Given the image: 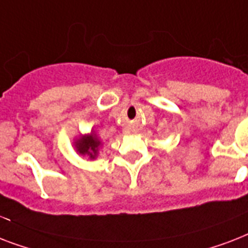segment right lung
<instances>
[{"instance_id":"add662e5","label":"right lung","mask_w":248,"mask_h":248,"mask_svg":"<svg viewBox=\"0 0 248 248\" xmlns=\"http://www.w3.org/2000/svg\"><path fill=\"white\" fill-rule=\"evenodd\" d=\"M73 145H75L76 152L78 155H87L90 159H96L103 143L99 139V136L96 135V132L93 130L90 134L79 135L78 138H76Z\"/></svg>"}]
</instances>
